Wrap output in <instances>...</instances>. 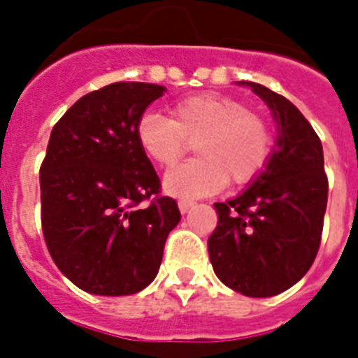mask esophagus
<instances>
[{
  "instance_id": "1",
  "label": "esophagus",
  "mask_w": 358,
  "mask_h": 358,
  "mask_svg": "<svg viewBox=\"0 0 358 358\" xmlns=\"http://www.w3.org/2000/svg\"><path fill=\"white\" fill-rule=\"evenodd\" d=\"M193 206H195V202L187 201V199H184V201L178 202V208H180V212H182V213L189 212V208H193Z\"/></svg>"
}]
</instances>
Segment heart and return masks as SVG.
I'll use <instances>...</instances> for the list:
<instances>
[{"label":"heart","instance_id":"obj_1","mask_svg":"<svg viewBox=\"0 0 358 358\" xmlns=\"http://www.w3.org/2000/svg\"><path fill=\"white\" fill-rule=\"evenodd\" d=\"M135 135L141 150L157 167L171 169L195 143L199 159L165 176V189L178 196H206L230 184L255 180L269 162L271 126L243 102L221 94H196L171 106L169 119L145 113Z\"/></svg>","mask_w":358,"mask_h":358}]
</instances>
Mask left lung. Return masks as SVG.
Instances as JSON below:
<instances>
[{
  "mask_svg": "<svg viewBox=\"0 0 358 358\" xmlns=\"http://www.w3.org/2000/svg\"><path fill=\"white\" fill-rule=\"evenodd\" d=\"M249 85L271 108L277 148L266 171L229 202H215L208 238L213 271L249 297L282 294L305 277L322 243L329 180L322 141L299 109L260 83Z\"/></svg>",
  "mask_w": 358,
  "mask_h": 358,
  "instance_id": "obj_1",
  "label": "left lung"
}]
</instances>
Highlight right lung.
<instances>
[{"label": "right lung", "instance_id": "add662e5", "mask_svg": "<svg viewBox=\"0 0 358 358\" xmlns=\"http://www.w3.org/2000/svg\"><path fill=\"white\" fill-rule=\"evenodd\" d=\"M163 91L111 83L81 96L52 129L41 165L42 234L59 271L87 294L146 288L180 221L135 135Z\"/></svg>", "mask_w": 358, "mask_h": 358}]
</instances>
